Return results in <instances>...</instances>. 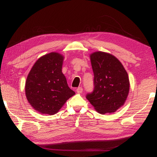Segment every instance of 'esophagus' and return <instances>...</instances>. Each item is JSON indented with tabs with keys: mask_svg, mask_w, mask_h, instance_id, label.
<instances>
[{
	"mask_svg": "<svg viewBox=\"0 0 157 157\" xmlns=\"http://www.w3.org/2000/svg\"><path fill=\"white\" fill-rule=\"evenodd\" d=\"M76 91L78 94H82V91H83V89H82V87H78V88L76 89Z\"/></svg>",
	"mask_w": 157,
	"mask_h": 157,
	"instance_id": "34e87169",
	"label": "esophagus"
}]
</instances>
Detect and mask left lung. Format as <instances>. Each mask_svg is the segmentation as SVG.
Listing matches in <instances>:
<instances>
[{
  "mask_svg": "<svg viewBox=\"0 0 157 157\" xmlns=\"http://www.w3.org/2000/svg\"><path fill=\"white\" fill-rule=\"evenodd\" d=\"M94 74V89L86 95L98 113H113L125 102L129 91V77L116 57L104 52L90 55Z\"/></svg>",
  "mask_w": 157,
  "mask_h": 157,
  "instance_id": "1",
  "label": "left lung"
}]
</instances>
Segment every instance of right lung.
I'll use <instances>...</instances> for the list:
<instances>
[{"mask_svg":"<svg viewBox=\"0 0 157 157\" xmlns=\"http://www.w3.org/2000/svg\"><path fill=\"white\" fill-rule=\"evenodd\" d=\"M63 61V56L59 53H48L36 61L28 74L26 98L39 113L54 115L75 94L62 72Z\"/></svg>","mask_w":157,"mask_h":157,"instance_id":"add662e5","label":"right lung"}]
</instances>
